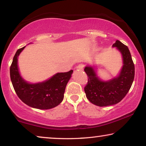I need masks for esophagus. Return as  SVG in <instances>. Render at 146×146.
Wrapping results in <instances>:
<instances>
[{"label": "esophagus", "mask_w": 146, "mask_h": 146, "mask_svg": "<svg viewBox=\"0 0 146 146\" xmlns=\"http://www.w3.org/2000/svg\"><path fill=\"white\" fill-rule=\"evenodd\" d=\"M84 68V65L82 64H80L79 65H78L77 67H76V69H78V70H82Z\"/></svg>", "instance_id": "obj_1"}]
</instances>
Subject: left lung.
<instances>
[{
    "mask_svg": "<svg viewBox=\"0 0 146 146\" xmlns=\"http://www.w3.org/2000/svg\"><path fill=\"white\" fill-rule=\"evenodd\" d=\"M112 46L117 48L123 58L122 68L117 77L102 81L93 67L88 66L84 68L88 77L84 88L86 97L93 104L100 107L120 102L130 90L135 77V65L127 46L118 40Z\"/></svg>",
    "mask_w": 146,
    "mask_h": 146,
    "instance_id": "obj_1",
    "label": "left lung"
}]
</instances>
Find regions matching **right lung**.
Masks as SVG:
<instances>
[{
	"instance_id": "right-lung-1",
	"label": "right lung",
	"mask_w": 146,
	"mask_h": 146,
	"mask_svg": "<svg viewBox=\"0 0 146 146\" xmlns=\"http://www.w3.org/2000/svg\"><path fill=\"white\" fill-rule=\"evenodd\" d=\"M25 46L19 49L10 66V78L17 96L31 108L49 110L60 104L66 85L73 72L58 73L48 80L36 84L28 83L22 78L18 68V56Z\"/></svg>"
}]
</instances>
